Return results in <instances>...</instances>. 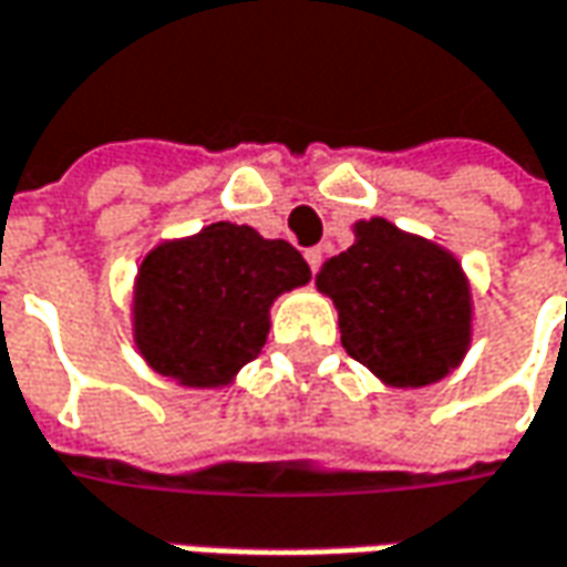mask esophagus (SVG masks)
<instances>
[{
  "label": "esophagus",
  "instance_id": "esophagus-1",
  "mask_svg": "<svg viewBox=\"0 0 567 567\" xmlns=\"http://www.w3.org/2000/svg\"><path fill=\"white\" fill-rule=\"evenodd\" d=\"M306 261H309L311 271H318V268H321V261H324V249H321V246H315V249H306Z\"/></svg>",
  "mask_w": 567,
  "mask_h": 567
}]
</instances>
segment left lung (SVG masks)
Segmentation results:
<instances>
[{
    "instance_id": "obj_1",
    "label": "left lung",
    "mask_w": 567,
    "mask_h": 567,
    "mask_svg": "<svg viewBox=\"0 0 567 567\" xmlns=\"http://www.w3.org/2000/svg\"><path fill=\"white\" fill-rule=\"evenodd\" d=\"M355 243L315 284L340 311L346 352L386 386H427L471 346V287L458 258L386 218L359 221Z\"/></svg>"
}]
</instances>
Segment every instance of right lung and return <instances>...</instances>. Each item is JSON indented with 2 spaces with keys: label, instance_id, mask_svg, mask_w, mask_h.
I'll return each instance as SVG.
<instances>
[{
  "label": "right lung",
  "instance_id": "right-lung-1",
  "mask_svg": "<svg viewBox=\"0 0 567 567\" xmlns=\"http://www.w3.org/2000/svg\"><path fill=\"white\" fill-rule=\"evenodd\" d=\"M311 280L287 239L215 221L158 243L133 287V343L152 371L184 386H227L268 340L280 292Z\"/></svg>",
  "mask_w": 567,
  "mask_h": 567
}]
</instances>
